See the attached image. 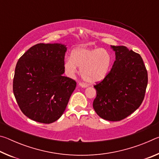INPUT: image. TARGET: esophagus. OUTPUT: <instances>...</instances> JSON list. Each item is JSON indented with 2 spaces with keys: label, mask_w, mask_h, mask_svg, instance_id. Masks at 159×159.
<instances>
[{
  "label": "esophagus",
  "mask_w": 159,
  "mask_h": 159,
  "mask_svg": "<svg viewBox=\"0 0 159 159\" xmlns=\"http://www.w3.org/2000/svg\"><path fill=\"white\" fill-rule=\"evenodd\" d=\"M79 86L80 87H81V88H87L88 87V85L87 84H85V83H79Z\"/></svg>",
  "instance_id": "1"
}]
</instances>
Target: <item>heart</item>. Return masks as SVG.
<instances>
[{
  "label": "heart",
  "mask_w": 159,
  "mask_h": 159,
  "mask_svg": "<svg viewBox=\"0 0 159 159\" xmlns=\"http://www.w3.org/2000/svg\"><path fill=\"white\" fill-rule=\"evenodd\" d=\"M111 55L104 48H77L72 50L71 57L64 62L66 73L73 76L80 67V74L83 80L90 83L102 81L109 74L111 64Z\"/></svg>",
  "instance_id": "1"
}]
</instances>
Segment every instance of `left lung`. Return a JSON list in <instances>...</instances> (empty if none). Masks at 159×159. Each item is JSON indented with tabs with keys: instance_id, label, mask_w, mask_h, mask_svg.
<instances>
[{
	"instance_id": "obj_1",
	"label": "left lung",
	"mask_w": 159,
	"mask_h": 159,
	"mask_svg": "<svg viewBox=\"0 0 159 159\" xmlns=\"http://www.w3.org/2000/svg\"><path fill=\"white\" fill-rule=\"evenodd\" d=\"M116 60L105 79L94 85L97 91L93 108L99 117L118 121L141 105L148 83V74L139 54L125 46H114Z\"/></svg>"
}]
</instances>
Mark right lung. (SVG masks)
<instances>
[{
    "instance_id": "add662e5",
    "label": "right lung",
    "mask_w": 159,
    "mask_h": 159,
    "mask_svg": "<svg viewBox=\"0 0 159 159\" xmlns=\"http://www.w3.org/2000/svg\"><path fill=\"white\" fill-rule=\"evenodd\" d=\"M66 45L39 43L19 59L13 93L21 111L36 122L51 123L60 118L76 82L63 76Z\"/></svg>"
}]
</instances>
